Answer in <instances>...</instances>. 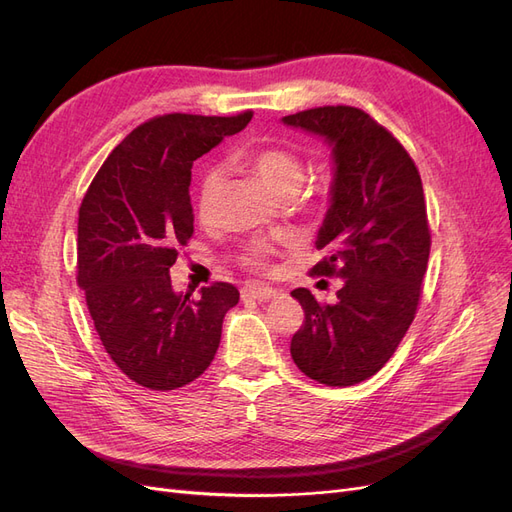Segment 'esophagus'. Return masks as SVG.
<instances>
[{
	"label": "esophagus",
	"mask_w": 512,
	"mask_h": 512,
	"mask_svg": "<svg viewBox=\"0 0 512 512\" xmlns=\"http://www.w3.org/2000/svg\"><path fill=\"white\" fill-rule=\"evenodd\" d=\"M243 299H254V301H269L277 297V290L269 286H260V284H247L241 290Z\"/></svg>",
	"instance_id": "34e87169"
}]
</instances>
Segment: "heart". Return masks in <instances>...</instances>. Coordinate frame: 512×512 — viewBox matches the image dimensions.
Returning a JSON list of instances; mask_svg holds the SVG:
<instances>
[{
    "label": "heart",
    "instance_id": "obj_1",
    "mask_svg": "<svg viewBox=\"0 0 512 512\" xmlns=\"http://www.w3.org/2000/svg\"><path fill=\"white\" fill-rule=\"evenodd\" d=\"M241 164L256 175L265 188L280 200H290L299 194L305 181V162L286 147H258L247 151L241 156ZM222 188V173L218 168H209L200 177L198 192H196V211L198 218L209 222L213 218L215 203ZM267 254L269 247L265 243H247L241 252V262L245 267L254 271L267 269Z\"/></svg>",
    "mask_w": 512,
    "mask_h": 512
}]
</instances>
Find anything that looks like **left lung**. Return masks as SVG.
<instances>
[{"label":"left lung","mask_w":512,"mask_h":512,"mask_svg":"<svg viewBox=\"0 0 512 512\" xmlns=\"http://www.w3.org/2000/svg\"><path fill=\"white\" fill-rule=\"evenodd\" d=\"M282 121L333 147L331 207L316 239L327 256L309 273L344 282L331 305L307 288L290 292L305 312L290 354L307 378L352 386L386 365L416 316L431 247L421 175L361 108L318 106Z\"/></svg>","instance_id":"8db88e82"}]
</instances>
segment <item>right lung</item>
<instances>
[{
  "mask_svg": "<svg viewBox=\"0 0 512 512\" xmlns=\"http://www.w3.org/2000/svg\"><path fill=\"white\" fill-rule=\"evenodd\" d=\"M235 117L170 113L134 128L91 181L79 209L76 282L113 363L151 391H175L211 365L239 290L215 282L177 294L170 267L194 235L192 164L241 132Z\"/></svg>",
  "mask_w": 512,
  "mask_h": 512,
  "instance_id": "1",
  "label": "right lung"
}]
</instances>
